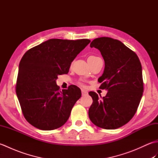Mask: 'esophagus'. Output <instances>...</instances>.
<instances>
[{"label": "esophagus", "mask_w": 158, "mask_h": 158, "mask_svg": "<svg viewBox=\"0 0 158 158\" xmlns=\"http://www.w3.org/2000/svg\"><path fill=\"white\" fill-rule=\"evenodd\" d=\"M81 94H82V96H85L86 94H88V92L85 91V89H81Z\"/></svg>", "instance_id": "esophagus-1"}]
</instances>
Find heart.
Here are the masks:
<instances>
[{"label": "heart", "mask_w": 158, "mask_h": 158, "mask_svg": "<svg viewBox=\"0 0 158 158\" xmlns=\"http://www.w3.org/2000/svg\"><path fill=\"white\" fill-rule=\"evenodd\" d=\"M97 58H99V57L94 56H89V58H88V62L93 61V60H96V59H97ZM79 85H81V86H82V87H85V85L84 84H83V83H79Z\"/></svg>", "instance_id": "1"}]
</instances>
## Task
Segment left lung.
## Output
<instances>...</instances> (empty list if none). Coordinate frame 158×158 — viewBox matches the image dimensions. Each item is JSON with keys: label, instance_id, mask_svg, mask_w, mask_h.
<instances>
[{"label": "left lung", "instance_id": "left-lung-1", "mask_svg": "<svg viewBox=\"0 0 158 158\" xmlns=\"http://www.w3.org/2000/svg\"><path fill=\"white\" fill-rule=\"evenodd\" d=\"M90 47L98 49L105 60L98 81L100 88L108 92L102 99L96 92H89L93 100L89 117L101 128L117 129L128 122L138 109L143 92L141 64L135 52L117 39L97 38Z\"/></svg>", "mask_w": 158, "mask_h": 158}]
</instances>
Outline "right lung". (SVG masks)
I'll use <instances>...</instances> for the list:
<instances>
[{"label":"right lung","instance_id":"add662e5","mask_svg":"<svg viewBox=\"0 0 158 158\" xmlns=\"http://www.w3.org/2000/svg\"><path fill=\"white\" fill-rule=\"evenodd\" d=\"M89 39H52L30 49L19 64L15 90L25 119L43 130L58 128L69 118L81 96L76 85L60 89L56 80L69 73L71 62Z\"/></svg>","mask_w":158,"mask_h":158}]
</instances>
